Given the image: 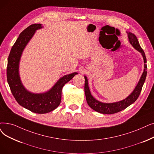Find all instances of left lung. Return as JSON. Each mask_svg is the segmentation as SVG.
<instances>
[{
    "label": "left lung",
    "mask_w": 154,
    "mask_h": 154,
    "mask_svg": "<svg viewBox=\"0 0 154 154\" xmlns=\"http://www.w3.org/2000/svg\"><path fill=\"white\" fill-rule=\"evenodd\" d=\"M126 33L127 35H128L130 43L131 45L133 48L141 53L142 56L143 57L144 62V69L142 76L140 77L137 86L135 87V88L130 94L123 100H122V101H119L118 102L105 103L99 101L98 100L96 99L91 94L89 88L88 79L86 76H84V91L87 103H88V105L90 106V108H91L93 110L100 113H103V114H114V113L118 112L125 109L127 107H128L130 105L135 102L136 100L138 99L140 92H141L143 85L145 82V79L146 77V73H147L146 70H147V66H146V59L145 53L143 49L141 48V46H140L137 36L133 34V33L130 32H126Z\"/></svg>",
    "instance_id": "1"
}]
</instances>
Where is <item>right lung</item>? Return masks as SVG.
Returning a JSON list of instances; mask_svg holds the SVG:
<instances>
[{
  "instance_id": "add662e5",
  "label": "right lung",
  "mask_w": 154,
  "mask_h": 154,
  "mask_svg": "<svg viewBox=\"0 0 154 154\" xmlns=\"http://www.w3.org/2000/svg\"><path fill=\"white\" fill-rule=\"evenodd\" d=\"M42 28L41 24H34L21 32L11 48L7 67L8 82L16 101L23 108L38 114H45L55 109L61 102L63 87L78 74L77 72H73L63 76L49 91L43 93H33L24 88L19 75L20 60L36 31Z\"/></svg>"
}]
</instances>
